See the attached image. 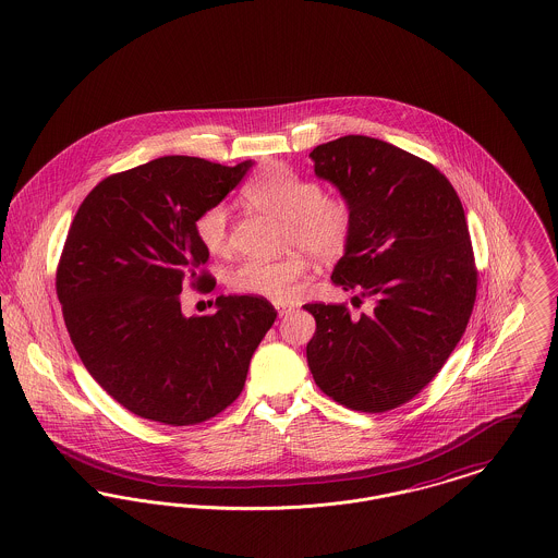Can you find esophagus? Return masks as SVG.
Returning a JSON list of instances; mask_svg holds the SVG:
<instances>
[{"mask_svg":"<svg viewBox=\"0 0 558 558\" xmlns=\"http://www.w3.org/2000/svg\"><path fill=\"white\" fill-rule=\"evenodd\" d=\"M276 310H278V316H289L295 307L293 305H278Z\"/></svg>","mask_w":558,"mask_h":558,"instance_id":"34e87169","label":"esophagus"}]
</instances>
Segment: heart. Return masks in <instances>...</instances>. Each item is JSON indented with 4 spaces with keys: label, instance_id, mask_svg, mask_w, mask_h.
<instances>
[{
    "label": "heart",
    "instance_id": "b5f03b06",
    "mask_svg": "<svg viewBox=\"0 0 558 558\" xmlns=\"http://www.w3.org/2000/svg\"><path fill=\"white\" fill-rule=\"evenodd\" d=\"M244 199L284 223V240L299 246L314 262L339 259L354 228V215L343 197L325 196L316 181L303 179L282 166H265L242 190ZM228 208L215 204L196 221L197 242L210 255L228 251ZM305 257L293 253L278 262H244L231 269V289L246 295L287 303L295 296L296 282L305 274Z\"/></svg>",
    "mask_w": 558,
    "mask_h": 558
}]
</instances>
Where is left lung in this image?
Instances as JSON below:
<instances>
[{
    "mask_svg": "<svg viewBox=\"0 0 558 558\" xmlns=\"http://www.w3.org/2000/svg\"><path fill=\"white\" fill-rule=\"evenodd\" d=\"M310 158L354 215L330 280L371 310L303 305L316 320L307 366L339 404L390 411L426 388L468 327L476 269L463 206L445 174L379 138L348 134Z\"/></svg>",
    "mask_w": 558,
    "mask_h": 558,
    "instance_id": "left-lung-1",
    "label": "left lung"
}]
</instances>
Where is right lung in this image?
<instances>
[{"label": "right lung", "mask_w": 558, "mask_h": 558, "mask_svg": "<svg viewBox=\"0 0 558 558\" xmlns=\"http://www.w3.org/2000/svg\"><path fill=\"white\" fill-rule=\"evenodd\" d=\"M253 160L235 166L165 156L107 177L77 208L57 274L75 352L134 415L194 426L240 396L253 352L276 320L263 296H217L213 316H185L183 284L208 262L197 217L223 202Z\"/></svg>", "instance_id": "add662e5"}]
</instances>
